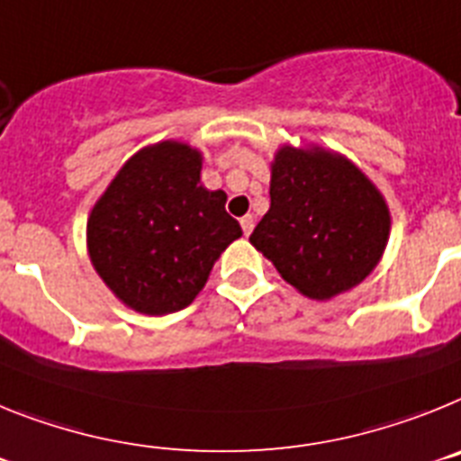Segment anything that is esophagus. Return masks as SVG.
<instances>
[{
    "label": "esophagus",
    "instance_id": "1",
    "mask_svg": "<svg viewBox=\"0 0 461 461\" xmlns=\"http://www.w3.org/2000/svg\"><path fill=\"white\" fill-rule=\"evenodd\" d=\"M253 227H255V218H253V215H243V218H241V230H243V234L250 236V231H253Z\"/></svg>",
    "mask_w": 461,
    "mask_h": 461
}]
</instances>
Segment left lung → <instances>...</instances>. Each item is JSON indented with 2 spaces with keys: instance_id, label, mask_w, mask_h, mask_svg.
I'll list each match as a JSON object with an SVG mask.
<instances>
[{
  "instance_id": "left-lung-1",
  "label": "left lung",
  "mask_w": 461,
  "mask_h": 461,
  "mask_svg": "<svg viewBox=\"0 0 461 461\" xmlns=\"http://www.w3.org/2000/svg\"><path fill=\"white\" fill-rule=\"evenodd\" d=\"M271 206L250 243L311 299L359 285L390 239V208L362 171L325 148L283 146L271 162Z\"/></svg>"
}]
</instances>
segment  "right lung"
<instances>
[{"label": "right lung", "mask_w": 461, "mask_h": 461, "mask_svg": "<svg viewBox=\"0 0 461 461\" xmlns=\"http://www.w3.org/2000/svg\"><path fill=\"white\" fill-rule=\"evenodd\" d=\"M227 194L202 185V153L159 141L131 155L87 218V253L125 306L167 315L190 306L220 253L243 234Z\"/></svg>", "instance_id": "right-lung-1"}]
</instances>
